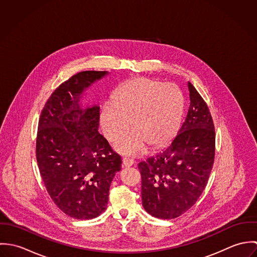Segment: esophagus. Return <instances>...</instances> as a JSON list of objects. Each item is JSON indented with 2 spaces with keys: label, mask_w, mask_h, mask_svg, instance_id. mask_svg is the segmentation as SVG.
Returning <instances> with one entry per match:
<instances>
[{
  "label": "esophagus",
  "mask_w": 257,
  "mask_h": 257,
  "mask_svg": "<svg viewBox=\"0 0 257 257\" xmlns=\"http://www.w3.org/2000/svg\"><path fill=\"white\" fill-rule=\"evenodd\" d=\"M135 164V161L131 158H123L122 159V166L123 167H130V166H133Z\"/></svg>",
  "instance_id": "34e87169"
}]
</instances>
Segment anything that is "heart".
Returning a JSON list of instances; mask_svg holds the SVG:
<instances>
[{"instance_id":"heart-1","label":"heart","mask_w":257,"mask_h":257,"mask_svg":"<svg viewBox=\"0 0 257 257\" xmlns=\"http://www.w3.org/2000/svg\"><path fill=\"white\" fill-rule=\"evenodd\" d=\"M183 111V96L172 84L139 77L121 84L113 93L111 104L101 112V127L110 142L119 141L115 149L127 155H141L149 146L165 147L176 135Z\"/></svg>"}]
</instances>
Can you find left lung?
Masks as SVG:
<instances>
[{
    "mask_svg": "<svg viewBox=\"0 0 257 257\" xmlns=\"http://www.w3.org/2000/svg\"><path fill=\"white\" fill-rule=\"evenodd\" d=\"M190 106L176 138L155 156L139 163L143 205L155 218L175 219L205 190L215 160L216 133L210 110L188 82Z\"/></svg>",
    "mask_w": 257,
    "mask_h": 257,
    "instance_id": "left-lung-1",
    "label": "left lung"
}]
</instances>
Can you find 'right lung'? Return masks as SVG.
<instances>
[{"label":"right lung","mask_w":257,"mask_h":257,"mask_svg":"<svg viewBox=\"0 0 257 257\" xmlns=\"http://www.w3.org/2000/svg\"><path fill=\"white\" fill-rule=\"evenodd\" d=\"M106 71H82L60 84L41 110L37 165L54 204L67 216L90 220L108 205L111 180L121 159L98 133L100 108H83V92Z\"/></svg>","instance_id":"1"}]
</instances>
